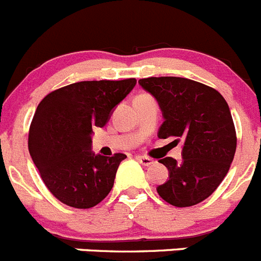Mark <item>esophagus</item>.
Instances as JSON below:
<instances>
[{
    "label": "esophagus",
    "mask_w": 261,
    "mask_h": 261,
    "mask_svg": "<svg viewBox=\"0 0 261 261\" xmlns=\"http://www.w3.org/2000/svg\"><path fill=\"white\" fill-rule=\"evenodd\" d=\"M137 161L140 162V164H142L144 165V166H149V165H152L153 162V160L150 157H146V155H137Z\"/></svg>",
    "instance_id": "1"
}]
</instances>
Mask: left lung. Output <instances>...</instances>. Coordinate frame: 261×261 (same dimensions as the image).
<instances>
[{"instance_id":"left-lung-1","label":"left lung","mask_w":261,"mask_h":261,"mask_svg":"<svg viewBox=\"0 0 261 261\" xmlns=\"http://www.w3.org/2000/svg\"><path fill=\"white\" fill-rule=\"evenodd\" d=\"M162 111L160 139L182 140V160H160L169 179L157 188L164 200L189 207L210 197L230 170L237 150V132L228 104L211 87L186 77L140 79Z\"/></svg>"}]
</instances>
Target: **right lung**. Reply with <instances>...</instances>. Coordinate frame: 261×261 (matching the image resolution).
<instances>
[{
	"label": "right lung",
	"instance_id": "right-lung-1",
	"mask_svg": "<svg viewBox=\"0 0 261 261\" xmlns=\"http://www.w3.org/2000/svg\"><path fill=\"white\" fill-rule=\"evenodd\" d=\"M136 79L91 80L62 87L44 96L31 121L29 152L42 181L62 203L91 208L112 190L122 153L91 150L92 129L103 128Z\"/></svg>",
	"mask_w": 261,
	"mask_h": 261
}]
</instances>
